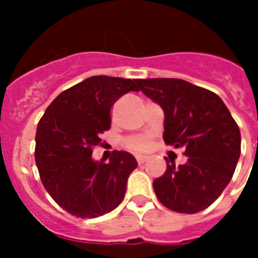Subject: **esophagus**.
Returning <instances> with one entry per match:
<instances>
[{
	"label": "esophagus",
	"mask_w": 258,
	"mask_h": 258,
	"mask_svg": "<svg viewBox=\"0 0 258 258\" xmlns=\"http://www.w3.org/2000/svg\"><path fill=\"white\" fill-rule=\"evenodd\" d=\"M149 157L147 156H136V160H138V164H144L146 161H148Z\"/></svg>",
	"instance_id": "esophagus-1"
}]
</instances>
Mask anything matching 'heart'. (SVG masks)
<instances>
[{"instance_id":"heart-1","label":"heart","mask_w":258,"mask_h":258,"mask_svg":"<svg viewBox=\"0 0 258 258\" xmlns=\"http://www.w3.org/2000/svg\"><path fill=\"white\" fill-rule=\"evenodd\" d=\"M149 146V142L147 138L144 136H136L133 139L127 140V147L130 149H134V151H138V152H142V151H146Z\"/></svg>"}]
</instances>
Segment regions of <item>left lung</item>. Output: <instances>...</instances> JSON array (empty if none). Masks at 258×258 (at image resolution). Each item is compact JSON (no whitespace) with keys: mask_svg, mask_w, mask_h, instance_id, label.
<instances>
[{"mask_svg":"<svg viewBox=\"0 0 258 258\" xmlns=\"http://www.w3.org/2000/svg\"><path fill=\"white\" fill-rule=\"evenodd\" d=\"M138 86L164 111V142L183 148L187 161L153 181L160 202L196 214L215 202L232 178L241 152L240 130L219 96L179 79L138 80Z\"/></svg>","mask_w":258,"mask_h":258,"instance_id":"obj_1","label":"left lung"}]
</instances>
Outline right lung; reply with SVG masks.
<instances>
[{"mask_svg":"<svg viewBox=\"0 0 258 258\" xmlns=\"http://www.w3.org/2000/svg\"><path fill=\"white\" fill-rule=\"evenodd\" d=\"M138 80L92 76L52 101L39 120L35 162L43 186L61 209L97 218L120 205L138 166L131 153L115 151L107 164L92 157L110 128V109L123 94L139 92Z\"/></svg>","mask_w":258,"mask_h":258,"instance_id":"obj_1","label":"right lung"}]
</instances>
